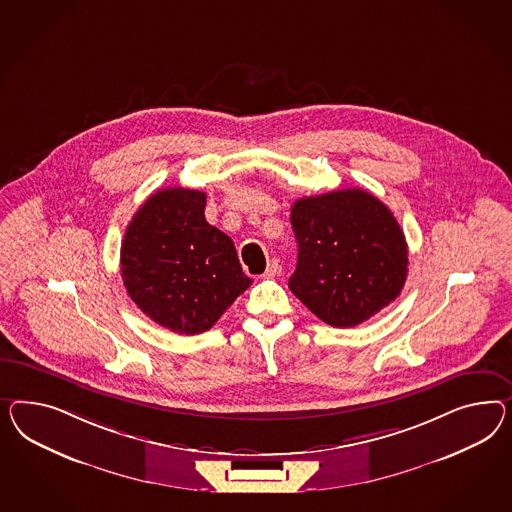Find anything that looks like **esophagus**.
Segmentation results:
<instances>
[{
  "label": "esophagus",
  "instance_id": "1",
  "mask_svg": "<svg viewBox=\"0 0 512 512\" xmlns=\"http://www.w3.org/2000/svg\"><path fill=\"white\" fill-rule=\"evenodd\" d=\"M281 274V264L277 259H272L268 266H266V270H264L263 277L264 279H272V277L279 276Z\"/></svg>",
  "mask_w": 512,
  "mask_h": 512
}]
</instances>
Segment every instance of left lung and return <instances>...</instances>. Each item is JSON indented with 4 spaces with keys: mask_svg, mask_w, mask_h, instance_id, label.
<instances>
[{
    "mask_svg": "<svg viewBox=\"0 0 512 512\" xmlns=\"http://www.w3.org/2000/svg\"><path fill=\"white\" fill-rule=\"evenodd\" d=\"M298 264L289 289L333 328H354L401 294L408 244L391 210L360 188L302 197L291 210Z\"/></svg>",
    "mask_w": 512,
    "mask_h": 512,
    "instance_id": "1",
    "label": "left lung"
}]
</instances>
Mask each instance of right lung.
<instances>
[{"label":"right lung","mask_w":512,"mask_h":512,"mask_svg":"<svg viewBox=\"0 0 512 512\" xmlns=\"http://www.w3.org/2000/svg\"><path fill=\"white\" fill-rule=\"evenodd\" d=\"M205 205L197 190H158L134 214L121 246L128 296L180 335L210 330L251 285L233 240L205 220Z\"/></svg>","instance_id":"1"}]
</instances>
